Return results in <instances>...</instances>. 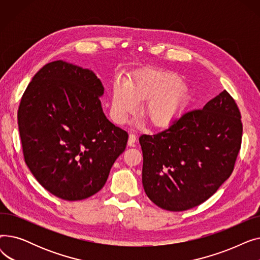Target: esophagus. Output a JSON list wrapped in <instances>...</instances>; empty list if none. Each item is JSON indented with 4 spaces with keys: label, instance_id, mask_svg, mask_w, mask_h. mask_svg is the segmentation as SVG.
<instances>
[{
    "label": "esophagus",
    "instance_id": "obj_1",
    "mask_svg": "<svg viewBox=\"0 0 260 260\" xmlns=\"http://www.w3.org/2000/svg\"><path fill=\"white\" fill-rule=\"evenodd\" d=\"M136 140H137V136H136L134 133H131L129 134V137H128V145L129 146H133L134 144H135V142H136Z\"/></svg>",
    "mask_w": 260,
    "mask_h": 260
}]
</instances>
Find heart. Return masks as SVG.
<instances>
[{"label":"heart","instance_id":"heart-1","mask_svg":"<svg viewBox=\"0 0 260 260\" xmlns=\"http://www.w3.org/2000/svg\"><path fill=\"white\" fill-rule=\"evenodd\" d=\"M181 81L168 74H149L133 86L117 82L113 86L112 113L118 122H125L138 112L141 101L148 100L145 114L156 124L172 121L185 102Z\"/></svg>","mask_w":260,"mask_h":260}]
</instances>
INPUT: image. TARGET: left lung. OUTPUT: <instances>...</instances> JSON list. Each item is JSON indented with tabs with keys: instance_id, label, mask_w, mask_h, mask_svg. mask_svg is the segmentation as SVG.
Returning <instances> with one entry per match:
<instances>
[{
	"instance_id": "left-lung-1",
	"label": "left lung",
	"mask_w": 260,
	"mask_h": 260,
	"mask_svg": "<svg viewBox=\"0 0 260 260\" xmlns=\"http://www.w3.org/2000/svg\"><path fill=\"white\" fill-rule=\"evenodd\" d=\"M241 137L240 112L226 90L202 109L184 111L166 129L141 135L147 197L172 212L199 206L233 172Z\"/></svg>"
}]
</instances>
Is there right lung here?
<instances>
[{"mask_svg": "<svg viewBox=\"0 0 260 260\" xmlns=\"http://www.w3.org/2000/svg\"><path fill=\"white\" fill-rule=\"evenodd\" d=\"M95 74L62 60L44 65L18 111L24 159L38 182L61 199H86L104 186L128 134L103 113Z\"/></svg>", "mask_w": 260, "mask_h": 260, "instance_id": "obj_1", "label": "right lung"}]
</instances>
